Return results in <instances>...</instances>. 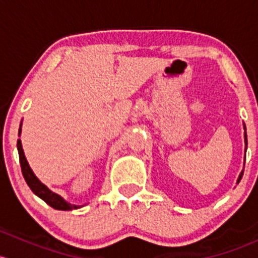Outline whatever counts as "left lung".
<instances>
[{
    "mask_svg": "<svg viewBox=\"0 0 258 258\" xmlns=\"http://www.w3.org/2000/svg\"><path fill=\"white\" fill-rule=\"evenodd\" d=\"M244 130H246V127H244ZM244 144H246V146H247V134H246V132H244ZM246 150H247V147H246ZM242 176H243V172H241L240 177H238V179H237V183L241 181Z\"/></svg>",
    "mask_w": 258,
    "mask_h": 258,
    "instance_id": "obj_1",
    "label": "left lung"
}]
</instances>
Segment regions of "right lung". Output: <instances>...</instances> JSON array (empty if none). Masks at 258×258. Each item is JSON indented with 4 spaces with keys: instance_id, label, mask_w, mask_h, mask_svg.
I'll use <instances>...</instances> for the list:
<instances>
[{
    "instance_id": "right-lung-1",
    "label": "right lung",
    "mask_w": 258,
    "mask_h": 258,
    "mask_svg": "<svg viewBox=\"0 0 258 258\" xmlns=\"http://www.w3.org/2000/svg\"><path fill=\"white\" fill-rule=\"evenodd\" d=\"M21 132V128H20ZM17 148H18V156H20V163H21V171H22V175L25 177L26 182L30 186V188L32 189V192L35 195H37L40 199H42L46 204L49 205L51 207H53L54 210H62V211H71L76 210L81 206H74L71 204H67L62 197H59L58 195L53 194L52 191H49L47 187L43 183H41L38 181V178L36 177L35 173L32 172V170L28 166L27 160L25 157V153H23L22 145H21V140L17 141Z\"/></svg>"
}]
</instances>
